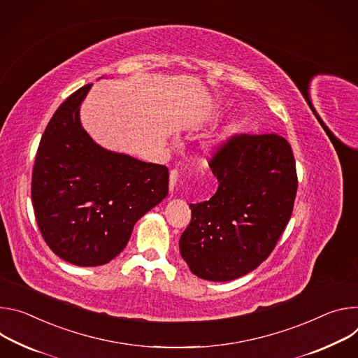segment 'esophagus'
I'll use <instances>...</instances> for the list:
<instances>
[{"mask_svg": "<svg viewBox=\"0 0 358 358\" xmlns=\"http://www.w3.org/2000/svg\"><path fill=\"white\" fill-rule=\"evenodd\" d=\"M178 178H179L178 169H172L171 173H169V190L171 192H173V189L176 186V182H178Z\"/></svg>", "mask_w": 358, "mask_h": 358, "instance_id": "esophagus-1", "label": "esophagus"}]
</instances>
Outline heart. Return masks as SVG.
<instances>
[{"mask_svg": "<svg viewBox=\"0 0 358 358\" xmlns=\"http://www.w3.org/2000/svg\"><path fill=\"white\" fill-rule=\"evenodd\" d=\"M230 132H231V128H230V127H227L222 135L216 136V138L209 143V150H210V152L217 150V149L222 146V143L226 141V138H227V135H229Z\"/></svg>", "mask_w": 358, "mask_h": 358, "instance_id": "obj_1", "label": "heart"}]
</instances>
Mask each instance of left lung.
I'll list each match as a JSON object with an SVG mask.
<instances>
[{
  "instance_id": "1",
  "label": "left lung",
  "mask_w": 358,
  "mask_h": 358,
  "mask_svg": "<svg viewBox=\"0 0 358 358\" xmlns=\"http://www.w3.org/2000/svg\"><path fill=\"white\" fill-rule=\"evenodd\" d=\"M209 166L217 192L189 205L179 250L197 277L230 282L266 260L286 229L297 193L296 162L283 136L241 134L220 146Z\"/></svg>"
}]
</instances>
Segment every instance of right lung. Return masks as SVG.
Listing matches in <instances>:
<instances>
[{
    "label": "right lung",
    "mask_w": 358,
    "mask_h": 358,
    "mask_svg": "<svg viewBox=\"0 0 358 358\" xmlns=\"http://www.w3.org/2000/svg\"><path fill=\"white\" fill-rule=\"evenodd\" d=\"M92 84L68 96L39 142L31 183L35 219L62 260L102 266L121 253L135 223L168 196L164 165L103 149L79 121Z\"/></svg>",
    "instance_id": "1"
}]
</instances>
